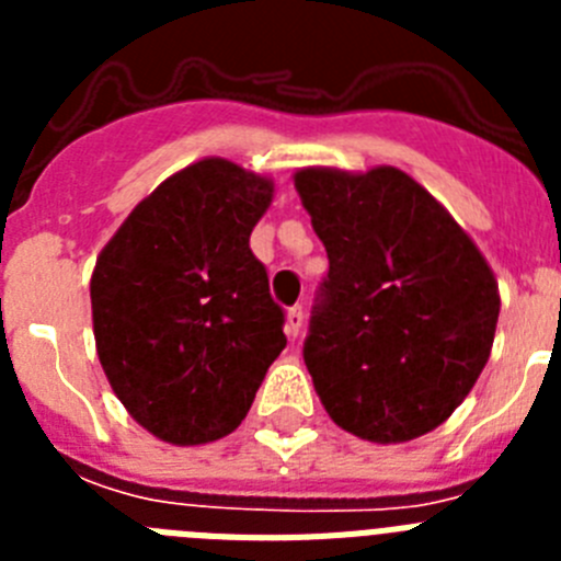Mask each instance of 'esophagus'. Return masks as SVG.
Listing matches in <instances>:
<instances>
[{
    "instance_id": "esophagus-1",
    "label": "esophagus",
    "mask_w": 561,
    "mask_h": 561,
    "mask_svg": "<svg viewBox=\"0 0 561 561\" xmlns=\"http://www.w3.org/2000/svg\"><path fill=\"white\" fill-rule=\"evenodd\" d=\"M300 329H304V309H300V306H295V309L286 311V334L295 340V336L300 334Z\"/></svg>"
}]
</instances>
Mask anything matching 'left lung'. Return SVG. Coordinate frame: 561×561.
<instances>
[{
    "label": "left lung",
    "mask_w": 561,
    "mask_h": 561,
    "mask_svg": "<svg viewBox=\"0 0 561 561\" xmlns=\"http://www.w3.org/2000/svg\"><path fill=\"white\" fill-rule=\"evenodd\" d=\"M295 187L329 252L304 345L325 413L370 444L433 433L492 354V266L447 207L399 168H300Z\"/></svg>",
    "instance_id": "1"
}]
</instances>
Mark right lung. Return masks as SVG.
<instances>
[{
	"mask_svg": "<svg viewBox=\"0 0 561 561\" xmlns=\"http://www.w3.org/2000/svg\"><path fill=\"white\" fill-rule=\"evenodd\" d=\"M272 196L270 176L205 157L153 187L98 255L89 297L103 374L173 447L230 435L286 348L284 309L250 250Z\"/></svg>",
	"mask_w": 561,
	"mask_h": 561,
	"instance_id": "obj_1",
	"label": "right lung"
}]
</instances>
